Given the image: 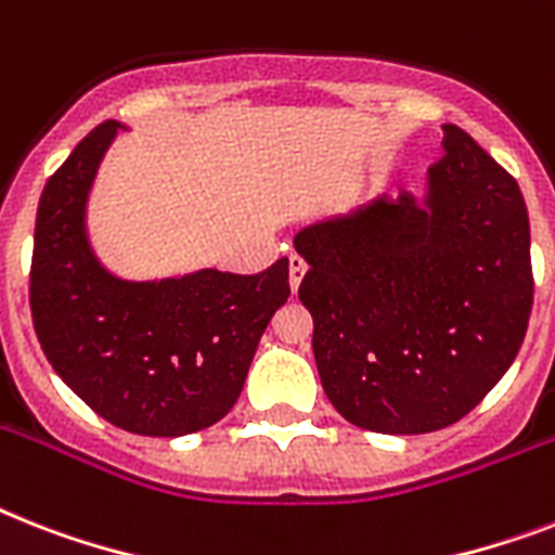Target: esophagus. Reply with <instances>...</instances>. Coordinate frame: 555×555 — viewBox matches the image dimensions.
Returning a JSON list of instances; mask_svg holds the SVG:
<instances>
[{
  "label": "esophagus",
  "instance_id": "esophagus-1",
  "mask_svg": "<svg viewBox=\"0 0 555 555\" xmlns=\"http://www.w3.org/2000/svg\"><path fill=\"white\" fill-rule=\"evenodd\" d=\"M305 273H308V264L301 262L299 256H291V291L296 293L301 285V279H305Z\"/></svg>",
  "mask_w": 555,
  "mask_h": 555
}]
</instances>
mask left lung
Instances as JSON below:
<instances>
[{
	"mask_svg": "<svg viewBox=\"0 0 555 555\" xmlns=\"http://www.w3.org/2000/svg\"><path fill=\"white\" fill-rule=\"evenodd\" d=\"M441 133L422 196L293 236L324 393L373 434H434L467 416L513 364L533 308L519 184L462 128Z\"/></svg>",
	"mask_w": 555,
	"mask_h": 555,
	"instance_id": "1",
	"label": "left lung"
}]
</instances>
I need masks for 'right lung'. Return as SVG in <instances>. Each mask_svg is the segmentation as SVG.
I'll return each mask as SVG.
<instances>
[{"label":"right lung","mask_w":555,"mask_h":555,"mask_svg":"<svg viewBox=\"0 0 555 555\" xmlns=\"http://www.w3.org/2000/svg\"><path fill=\"white\" fill-rule=\"evenodd\" d=\"M90 130L48 179L36 210L30 313L48 362L111 425L196 434L228 416L273 313L291 296L287 259L238 276L202 268L125 279L90 245L88 199L119 130Z\"/></svg>","instance_id":"add662e5"}]
</instances>
